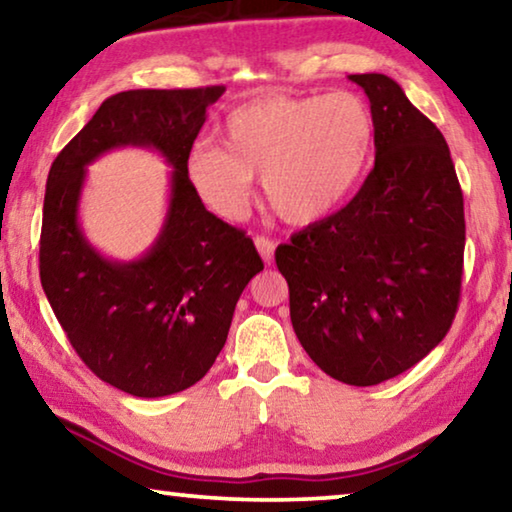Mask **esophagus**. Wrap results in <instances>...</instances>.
<instances>
[{
  "instance_id": "1",
  "label": "esophagus",
  "mask_w": 512,
  "mask_h": 512,
  "mask_svg": "<svg viewBox=\"0 0 512 512\" xmlns=\"http://www.w3.org/2000/svg\"><path fill=\"white\" fill-rule=\"evenodd\" d=\"M255 246L259 250V255H262V259L266 264H271L273 259V250H276V243H273L271 239H266V236H257L255 239Z\"/></svg>"
}]
</instances>
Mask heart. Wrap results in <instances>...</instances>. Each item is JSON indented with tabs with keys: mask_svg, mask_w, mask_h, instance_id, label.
<instances>
[{
	"mask_svg": "<svg viewBox=\"0 0 512 512\" xmlns=\"http://www.w3.org/2000/svg\"><path fill=\"white\" fill-rule=\"evenodd\" d=\"M223 144L197 142L186 156V174L204 204L223 218H241L259 177L278 218L312 225L338 211L361 183L375 117L352 91L264 96L227 114Z\"/></svg>",
	"mask_w": 512,
	"mask_h": 512,
	"instance_id": "heart-1",
	"label": "heart"
}]
</instances>
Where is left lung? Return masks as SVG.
<instances>
[{"instance_id":"obj_1","label":"left lung","mask_w":512,"mask_h":512,"mask_svg":"<svg viewBox=\"0 0 512 512\" xmlns=\"http://www.w3.org/2000/svg\"><path fill=\"white\" fill-rule=\"evenodd\" d=\"M375 167L354 200L276 250L299 342L326 375L375 386L432 352L460 305L464 200L444 135L381 73Z\"/></svg>"}]
</instances>
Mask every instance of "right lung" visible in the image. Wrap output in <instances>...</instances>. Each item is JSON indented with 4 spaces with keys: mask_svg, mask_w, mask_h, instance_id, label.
<instances>
[{
    "mask_svg": "<svg viewBox=\"0 0 512 512\" xmlns=\"http://www.w3.org/2000/svg\"><path fill=\"white\" fill-rule=\"evenodd\" d=\"M225 87L131 89L110 96L59 151L43 202L41 285L68 342L98 379L137 398L197 384L225 347L236 301L264 269L246 232L204 207L186 156ZM151 146L173 171L171 209L150 253L112 263L77 225L84 167L105 150Z\"/></svg>",
    "mask_w": 512,
    "mask_h": 512,
    "instance_id": "obj_1",
    "label": "right lung"
}]
</instances>
